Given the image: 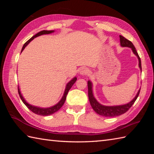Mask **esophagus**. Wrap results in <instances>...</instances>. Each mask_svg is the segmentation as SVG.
<instances>
[{
	"instance_id": "esophagus-1",
	"label": "esophagus",
	"mask_w": 154,
	"mask_h": 154,
	"mask_svg": "<svg viewBox=\"0 0 154 154\" xmlns=\"http://www.w3.org/2000/svg\"><path fill=\"white\" fill-rule=\"evenodd\" d=\"M89 73V70L87 68L83 67L80 70V74L82 75H87Z\"/></svg>"
}]
</instances>
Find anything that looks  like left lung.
<instances>
[{
    "mask_svg": "<svg viewBox=\"0 0 154 154\" xmlns=\"http://www.w3.org/2000/svg\"><path fill=\"white\" fill-rule=\"evenodd\" d=\"M120 45L122 47H128L132 49L133 53L138 58L139 61V67L140 69L142 71V65H141V60L138 55V52L136 51V48L134 45H133L131 42L130 40H127L122 35H120ZM88 95H89V99L91 106H92L93 109L95 111V112L99 114V115L105 116V117H114L117 116H120L121 114H123L128 110L130 107L132 106V104L134 103L136 100L138 98L140 89L138 91V93H137L135 98H134L132 100L130 101L129 103L123 104V105H119V106H104L100 104L99 103L97 102V100L94 97L93 94V90H92V83L90 81H88Z\"/></svg>",
    "mask_w": 154,
    "mask_h": 154,
    "instance_id": "obj_1",
    "label": "left lung"
}]
</instances>
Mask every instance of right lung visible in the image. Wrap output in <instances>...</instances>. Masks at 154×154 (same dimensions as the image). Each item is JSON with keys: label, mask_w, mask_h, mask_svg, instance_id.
I'll list each match as a JSON object with an SVG mask.
<instances>
[{"label": "right lung", "mask_w": 154, "mask_h": 154, "mask_svg": "<svg viewBox=\"0 0 154 154\" xmlns=\"http://www.w3.org/2000/svg\"><path fill=\"white\" fill-rule=\"evenodd\" d=\"M54 30H43V31H41L40 32H38V34H36L35 35H34V36H32L30 40H28L26 43L24 44L22 49V51L21 52L24 50V49L25 48V47L26 46V45L30 43V42L34 39L35 38H36L39 35H43V34H51L52 32H54ZM77 81V77H74L73 79L71 80L69 82L67 85L66 87H65V92L63 94V96L62 97L61 99L60 100V102H59L57 104H55V105L50 107V108H45V109H44V108H40V107H37V106H32L31 104H28L26 101L25 100V99L23 98L22 94L20 93V91L19 89V87H18V94H19V96L20 97L21 100H22V102L24 103V104H25L26 106L29 109H30L32 112H33L34 113L38 114V115H41V116H48V115H51V114L55 113V112H57L59 110H60L61 106L63 105V104L65 101V99H66V97H67V94L69 92V91L70 90V89L71 88V87L73 86V85L75 83V81Z\"/></svg>", "instance_id": "add662e5"}]
</instances>
